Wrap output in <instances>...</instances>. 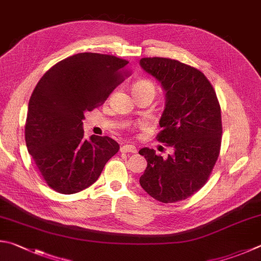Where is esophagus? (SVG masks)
Instances as JSON below:
<instances>
[{
	"instance_id": "1",
	"label": "esophagus",
	"mask_w": 261,
	"mask_h": 261,
	"mask_svg": "<svg viewBox=\"0 0 261 261\" xmlns=\"http://www.w3.org/2000/svg\"><path fill=\"white\" fill-rule=\"evenodd\" d=\"M122 153H132V154H136L137 153V148L134 145H124L121 147L120 149Z\"/></svg>"
}]
</instances>
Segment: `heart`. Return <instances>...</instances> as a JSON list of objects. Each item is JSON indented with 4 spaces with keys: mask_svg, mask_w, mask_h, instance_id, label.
<instances>
[{
    "mask_svg": "<svg viewBox=\"0 0 261 261\" xmlns=\"http://www.w3.org/2000/svg\"><path fill=\"white\" fill-rule=\"evenodd\" d=\"M132 90H150V91L155 92V87L153 82L149 81V80H139L134 84Z\"/></svg>",
    "mask_w": 261,
    "mask_h": 261,
    "instance_id": "b5f03b06",
    "label": "heart"
}]
</instances>
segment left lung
<instances>
[{"label": "left lung", "instance_id": "obj_1", "mask_svg": "<svg viewBox=\"0 0 261 261\" xmlns=\"http://www.w3.org/2000/svg\"><path fill=\"white\" fill-rule=\"evenodd\" d=\"M140 67L164 90L162 131L156 138L174 150L167 159L148 147L139 150L147 161L140 186L160 202L186 200L204 186L219 156L222 126L217 94L204 74L178 60L143 58Z\"/></svg>", "mask_w": 261, "mask_h": 261}]
</instances>
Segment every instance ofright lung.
I'll return each mask as SVG.
<instances>
[{"instance_id":"1","label":"right lung","mask_w":261,"mask_h":261,"mask_svg":"<svg viewBox=\"0 0 261 261\" xmlns=\"http://www.w3.org/2000/svg\"><path fill=\"white\" fill-rule=\"evenodd\" d=\"M129 61L84 52L51 67L36 84L25 126L28 153L45 182L61 194L91 186L120 146L110 137L84 139V113L105 101L123 81Z\"/></svg>"}]
</instances>
